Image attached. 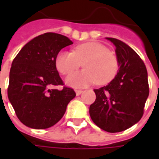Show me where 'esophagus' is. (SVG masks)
I'll list each match as a JSON object with an SVG mask.
<instances>
[{
  "label": "esophagus",
  "instance_id": "1",
  "mask_svg": "<svg viewBox=\"0 0 159 159\" xmlns=\"http://www.w3.org/2000/svg\"><path fill=\"white\" fill-rule=\"evenodd\" d=\"M75 92H76V95H80L81 93H83V90H81V89H76V90H75Z\"/></svg>",
  "mask_w": 159,
  "mask_h": 159
}]
</instances>
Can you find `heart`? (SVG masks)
Wrapping results in <instances>:
<instances>
[{
  "instance_id": "b5f03b06",
  "label": "heart",
  "mask_w": 159,
  "mask_h": 159,
  "mask_svg": "<svg viewBox=\"0 0 159 159\" xmlns=\"http://www.w3.org/2000/svg\"><path fill=\"white\" fill-rule=\"evenodd\" d=\"M85 69L67 76L66 83L74 88H83L97 82L100 85L113 80L119 69L117 55L102 43L89 42L76 46L73 52L60 51L55 58L59 73L68 75L78 69L81 63Z\"/></svg>"
}]
</instances>
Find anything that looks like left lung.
I'll list each match as a JSON object with an SVG mask.
<instances>
[{
    "instance_id": "obj_1",
    "label": "left lung",
    "mask_w": 159,
    "mask_h": 159,
    "mask_svg": "<svg viewBox=\"0 0 159 159\" xmlns=\"http://www.w3.org/2000/svg\"><path fill=\"white\" fill-rule=\"evenodd\" d=\"M116 47L119 70L108 85L93 89L91 119L101 129L117 133L138 123L149 95L147 70L135 51L120 40L107 37Z\"/></svg>"
}]
</instances>
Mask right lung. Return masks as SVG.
I'll use <instances>...</instances> for the list:
<instances>
[{"label": "right lung", "instance_id": "1", "mask_svg": "<svg viewBox=\"0 0 159 159\" xmlns=\"http://www.w3.org/2000/svg\"><path fill=\"white\" fill-rule=\"evenodd\" d=\"M72 43L60 34L45 33L30 41L13 59L7 96L18 118L26 126L36 129L53 126L76 96L71 88L52 89L64 85L56 69V56Z\"/></svg>", "mask_w": 159, "mask_h": 159}]
</instances>
